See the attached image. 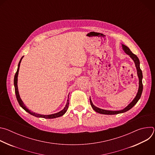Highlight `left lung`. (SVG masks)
Here are the masks:
<instances>
[{
    "label": "left lung",
    "mask_w": 155,
    "mask_h": 155,
    "mask_svg": "<svg viewBox=\"0 0 155 155\" xmlns=\"http://www.w3.org/2000/svg\"><path fill=\"white\" fill-rule=\"evenodd\" d=\"M122 48H123V50H124V51L131 58V59L134 61V62L135 63V65L136 67L137 72V75H138V77H139V81L138 92L137 93L136 96L133 99V101H132L126 107H125L124 109H123L121 110H117V111H112V110H104V109H101V108H99L94 106V105L93 104V102L91 101V97H90V104H91V105L92 108H93L94 111H96V112H97L99 114H104V115H116V114L126 112L128 111V110H130L131 108L133 107L137 104V102H138V101L140 99V98L141 97L142 91H143V84H142L143 75H142V71L140 68L139 59L136 54H134V53H132V51L130 50V49L127 46L122 44Z\"/></svg>",
    "instance_id": "8db88e82"
}]
</instances>
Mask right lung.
<instances>
[{"instance_id":"add662e5","label":"right lung","mask_w":155,"mask_h":155,"mask_svg":"<svg viewBox=\"0 0 155 155\" xmlns=\"http://www.w3.org/2000/svg\"><path fill=\"white\" fill-rule=\"evenodd\" d=\"M24 56L22 57L19 62V64H18V69H17V71L15 74V78H14V86H15V94H16V99H17V101L19 104V105L23 108L25 111H26L28 113H29V114L34 116V117H38V118H47V119H51V118H58V117H61L63 115L65 114V113L67 112V110L68 109V107H69V99H68L67 101V103H66V105L65 106V107L64 108L63 110H62L61 111H60L59 112H58L56 114H51V115H41V114H35L34 112H31V110H29L26 107V105L24 104V103L23 102V101L21 100V99L20 98V96H19V92H18V72H19V66H20V63L21 62V60L23 58ZM69 98V97H68Z\"/></svg>"}]
</instances>
